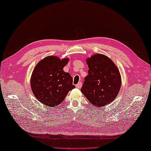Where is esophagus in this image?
Masks as SVG:
<instances>
[{
  "label": "esophagus",
  "instance_id": "1",
  "mask_svg": "<svg viewBox=\"0 0 151 151\" xmlns=\"http://www.w3.org/2000/svg\"><path fill=\"white\" fill-rule=\"evenodd\" d=\"M81 85H82V83H81V82H79L77 85L76 86V87L78 89H80L81 88Z\"/></svg>",
  "mask_w": 151,
  "mask_h": 151
}]
</instances>
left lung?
Returning a JSON list of instances; mask_svg holds the SVG:
<instances>
[{"label":"left lung","instance_id":"8db88e82","mask_svg":"<svg viewBox=\"0 0 151 151\" xmlns=\"http://www.w3.org/2000/svg\"><path fill=\"white\" fill-rule=\"evenodd\" d=\"M88 76L81 91L94 106L100 107L111 103L119 92L121 74L117 65L107 55L96 54L86 59Z\"/></svg>","mask_w":151,"mask_h":151}]
</instances>
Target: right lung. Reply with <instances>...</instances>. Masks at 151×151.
Segmentation results:
<instances>
[{"label":"right lung","instance_id":"add662e5","mask_svg":"<svg viewBox=\"0 0 151 151\" xmlns=\"http://www.w3.org/2000/svg\"><path fill=\"white\" fill-rule=\"evenodd\" d=\"M68 58L49 55L37 63L32 73L30 86L34 96L41 104L54 107L60 105L68 92L76 88L70 74L63 71Z\"/></svg>","mask_w":151,"mask_h":151}]
</instances>
